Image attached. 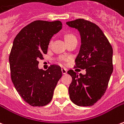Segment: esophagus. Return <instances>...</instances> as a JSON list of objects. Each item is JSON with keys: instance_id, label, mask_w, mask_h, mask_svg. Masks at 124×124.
Listing matches in <instances>:
<instances>
[{"instance_id": "34e87169", "label": "esophagus", "mask_w": 124, "mask_h": 124, "mask_svg": "<svg viewBox=\"0 0 124 124\" xmlns=\"http://www.w3.org/2000/svg\"><path fill=\"white\" fill-rule=\"evenodd\" d=\"M61 72H62V74H66L67 73V70L66 69H64V68H62L61 69Z\"/></svg>"}]
</instances>
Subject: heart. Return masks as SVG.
I'll list each match as a JSON object with an SVG mask.
<instances>
[{
	"label": "heart",
	"mask_w": 124,
	"mask_h": 124,
	"mask_svg": "<svg viewBox=\"0 0 124 124\" xmlns=\"http://www.w3.org/2000/svg\"><path fill=\"white\" fill-rule=\"evenodd\" d=\"M64 38L65 42H66L67 45L68 44H70V42H72L73 41L77 40V38L74 34H72V33H67V34H65L64 36ZM52 44V40L49 42L48 46L49 47H51ZM70 61V58H67V57H58L56 58V62L60 66H65L66 64V63Z\"/></svg>",
	"instance_id": "obj_1"
}]
</instances>
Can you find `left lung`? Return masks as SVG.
Here are the masks:
<instances>
[{"label": "left lung", "mask_w": 124, "mask_h": 124, "mask_svg": "<svg viewBox=\"0 0 124 124\" xmlns=\"http://www.w3.org/2000/svg\"><path fill=\"white\" fill-rule=\"evenodd\" d=\"M66 24L80 33L82 44L74 68L86 71L85 75L68 71L72 78L68 88L70 98L77 106H91L106 91L113 72L112 46L98 26L90 21L78 18Z\"/></svg>", "instance_id": "1"}]
</instances>
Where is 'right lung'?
<instances>
[{
	"instance_id": "1",
	"label": "right lung",
	"mask_w": 124,
	"mask_h": 124,
	"mask_svg": "<svg viewBox=\"0 0 124 124\" xmlns=\"http://www.w3.org/2000/svg\"><path fill=\"white\" fill-rule=\"evenodd\" d=\"M62 27L60 20H35L24 26L15 37L9 55L12 83L24 101L32 106H44L53 97L62 77L61 68L50 65L38 69V60L47 54L49 42Z\"/></svg>"
}]
</instances>
